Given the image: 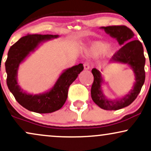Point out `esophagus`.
Masks as SVG:
<instances>
[{
    "label": "esophagus",
    "instance_id": "obj_1",
    "mask_svg": "<svg viewBox=\"0 0 151 151\" xmlns=\"http://www.w3.org/2000/svg\"><path fill=\"white\" fill-rule=\"evenodd\" d=\"M83 68H84V70H88L90 69V66L87 63H85L84 64H83Z\"/></svg>",
    "mask_w": 151,
    "mask_h": 151
}]
</instances>
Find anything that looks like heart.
Here are the masks:
<instances>
[{
	"mask_svg": "<svg viewBox=\"0 0 151 151\" xmlns=\"http://www.w3.org/2000/svg\"><path fill=\"white\" fill-rule=\"evenodd\" d=\"M114 48L111 45L102 41H95L90 45L86 50V53L90 57H96L102 53L103 59H107L111 56Z\"/></svg>",
	"mask_w": 151,
	"mask_h": 151,
	"instance_id": "b5f03b06",
	"label": "heart"
}]
</instances>
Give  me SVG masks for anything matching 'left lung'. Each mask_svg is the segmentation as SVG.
<instances>
[{
	"label": "left lung",
	"instance_id": "1",
	"mask_svg": "<svg viewBox=\"0 0 151 151\" xmlns=\"http://www.w3.org/2000/svg\"><path fill=\"white\" fill-rule=\"evenodd\" d=\"M109 35L115 38L121 49L111 58L109 63L126 64L130 67L134 75V83L132 88L125 95L117 99H110L104 95L102 86L104 79L101 72L93 68L92 73L94 77L91 87V98L93 102L104 110L115 111L129 106L137 98L145 81L144 66L146 58L144 55V48L140 41L134 38L133 32L125 26H112L100 27Z\"/></svg>",
	"mask_w": 151,
	"mask_h": 151
}]
</instances>
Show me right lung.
Returning a JSON list of instances; mask_svg holds the SVG:
<instances>
[{"label": "right lung", "mask_w": 151, "mask_h": 151, "mask_svg": "<svg viewBox=\"0 0 151 151\" xmlns=\"http://www.w3.org/2000/svg\"><path fill=\"white\" fill-rule=\"evenodd\" d=\"M58 37V35H28L20 38L7 53L5 62L7 87L17 102L30 111L48 114L60 109L68 98L70 86L83 70V64L79 63L63 70L52 88L42 93L34 95L20 87L17 81L20 64L44 42Z\"/></svg>", "instance_id": "1"}]
</instances>
